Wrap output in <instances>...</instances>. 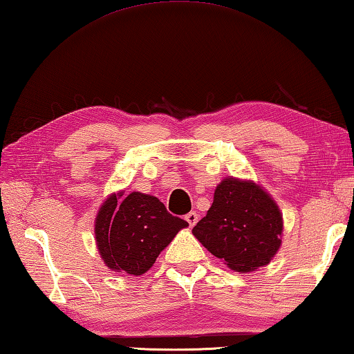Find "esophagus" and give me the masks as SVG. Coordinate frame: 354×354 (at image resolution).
<instances>
[{
	"label": "esophagus",
	"instance_id": "1",
	"mask_svg": "<svg viewBox=\"0 0 354 354\" xmlns=\"http://www.w3.org/2000/svg\"><path fill=\"white\" fill-rule=\"evenodd\" d=\"M185 220L189 223V226L192 228V226H194L198 222V214H197V212L192 211V212H189V214L185 216Z\"/></svg>",
	"mask_w": 354,
	"mask_h": 354
}]
</instances>
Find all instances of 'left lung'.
I'll return each mask as SVG.
<instances>
[{"label":"left lung","instance_id":"obj_1","mask_svg":"<svg viewBox=\"0 0 354 354\" xmlns=\"http://www.w3.org/2000/svg\"><path fill=\"white\" fill-rule=\"evenodd\" d=\"M192 234L237 272L268 265L282 245L283 218L276 200L252 180L225 177Z\"/></svg>","mask_w":354,"mask_h":354}]
</instances>
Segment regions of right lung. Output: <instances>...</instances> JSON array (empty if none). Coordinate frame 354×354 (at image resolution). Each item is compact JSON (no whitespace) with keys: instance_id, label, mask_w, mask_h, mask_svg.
<instances>
[{"instance_id":"1","label":"right lung","mask_w":354,"mask_h":354,"mask_svg":"<svg viewBox=\"0 0 354 354\" xmlns=\"http://www.w3.org/2000/svg\"><path fill=\"white\" fill-rule=\"evenodd\" d=\"M186 226L188 222L169 214L154 196L112 192L95 217L97 250L109 270L142 276Z\"/></svg>"}]
</instances>
